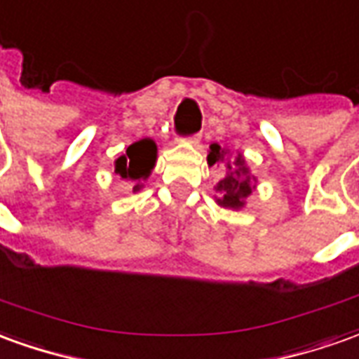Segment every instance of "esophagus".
Wrapping results in <instances>:
<instances>
[{
  "label": "esophagus",
  "mask_w": 359,
  "mask_h": 359,
  "mask_svg": "<svg viewBox=\"0 0 359 359\" xmlns=\"http://www.w3.org/2000/svg\"><path fill=\"white\" fill-rule=\"evenodd\" d=\"M184 140H187L188 144H194V145H196L198 142H200V140H202V136H200V134H192V136L184 137Z\"/></svg>",
  "instance_id": "obj_1"
}]
</instances>
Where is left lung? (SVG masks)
<instances>
[{
    "instance_id": "8db88e82",
    "label": "left lung",
    "mask_w": 359,
    "mask_h": 359,
    "mask_svg": "<svg viewBox=\"0 0 359 359\" xmlns=\"http://www.w3.org/2000/svg\"><path fill=\"white\" fill-rule=\"evenodd\" d=\"M208 163L215 165V163H225L227 167V175L225 179L217 182L215 190L219 192L217 202L225 208H241L245 204V198L252 192V184H250V177L247 175V169L243 165L241 155L237 157V169H233L231 165L227 163L225 157V149L219 144L210 145V154H208Z\"/></svg>"
}]
</instances>
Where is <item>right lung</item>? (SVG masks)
<instances>
[{
	"mask_svg": "<svg viewBox=\"0 0 359 359\" xmlns=\"http://www.w3.org/2000/svg\"><path fill=\"white\" fill-rule=\"evenodd\" d=\"M157 145L154 140H140L126 149V155L116 159V172L122 179L130 180L134 184V190L144 187L142 180L154 169Z\"/></svg>",
	"mask_w": 359,
	"mask_h": 359,
	"instance_id": "add662e5",
	"label": "right lung"
}]
</instances>
